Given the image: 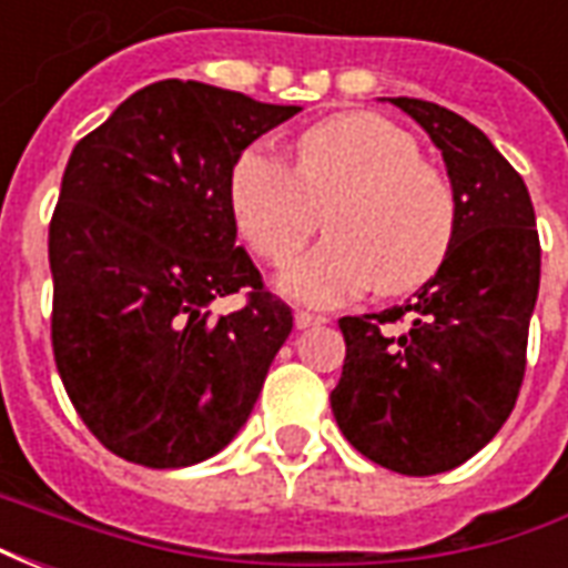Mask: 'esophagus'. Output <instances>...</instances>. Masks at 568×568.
<instances>
[{"instance_id": "1", "label": "esophagus", "mask_w": 568, "mask_h": 568, "mask_svg": "<svg viewBox=\"0 0 568 568\" xmlns=\"http://www.w3.org/2000/svg\"><path fill=\"white\" fill-rule=\"evenodd\" d=\"M322 322H328L320 313H310V310H295V325L297 328H313V325H322Z\"/></svg>"}]
</instances>
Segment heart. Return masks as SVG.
Listing matches in <instances>:
<instances>
[{
    "instance_id": "obj_1",
    "label": "heart",
    "mask_w": 568,
    "mask_h": 568,
    "mask_svg": "<svg viewBox=\"0 0 568 568\" xmlns=\"http://www.w3.org/2000/svg\"><path fill=\"white\" fill-rule=\"evenodd\" d=\"M227 203L240 236L285 264L328 224V240L283 273L295 301L332 307L377 285L405 295L428 283L456 236L450 182L419 161L417 140L374 112H346L295 140L292 166L252 145L234 161Z\"/></svg>"
}]
</instances>
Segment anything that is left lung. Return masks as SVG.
I'll list each match as a JSON object with an SVG mask.
<instances>
[{
	"label": "left lung",
	"instance_id": "1",
	"mask_svg": "<svg viewBox=\"0 0 568 568\" xmlns=\"http://www.w3.org/2000/svg\"><path fill=\"white\" fill-rule=\"evenodd\" d=\"M426 130L456 197L440 271L402 307L344 316L346 358L332 410L344 438L398 475H440L487 447L526 371L541 246L524 179L444 105L389 97ZM408 320L402 335L388 325Z\"/></svg>",
	"mask_w": 568,
	"mask_h": 568
}]
</instances>
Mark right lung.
I'll list each match as a JSON object with an SVG mask.
<instances>
[{
    "instance_id": "add662e5",
    "label": "right lung",
    "mask_w": 568,
    "mask_h": 568,
    "mask_svg": "<svg viewBox=\"0 0 568 568\" xmlns=\"http://www.w3.org/2000/svg\"><path fill=\"white\" fill-rule=\"evenodd\" d=\"M301 105L154 81L72 149L48 258L54 358L79 417L145 468H185L246 426L292 310L236 246L234 161ZM250 304L212 321L215 296Z\"/></svg>"
}]
</instances>
